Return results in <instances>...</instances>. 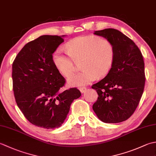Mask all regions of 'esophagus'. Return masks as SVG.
Returning a JSON list of instances; mask_svg holds the SVG:
<instances>
[{
  "label": "esophagus",
  "mask_w": 156,
  "mask_h": 156,
  "mask_svg": "<svg viewBox=\"0 0 156 156\" xmlns=\"http://www.w3.org/2000/svg\"><path fill=\"white\" fill-rule=\"evenodd\" d=\"M79 90H80V91L82 92V93H84V92H85V91L87 90V88L80 87V88H79Z\"/></svg>",
  "instance_id": "34e87169"
}]
</instances>
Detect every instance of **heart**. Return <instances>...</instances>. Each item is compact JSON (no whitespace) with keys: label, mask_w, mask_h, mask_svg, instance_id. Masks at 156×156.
<instances>
[{"label":"heart","mask_w":156,"mask_h":156,"mask_svg":"<svg viewBox=\"0 0 156 156\" xmlns=\"http://www.w3.org/2000/svg\"><path fill=\"white\" fill-rule=\"evenodd\" d=\"M67 51L58 48L53 55L54 65L61 74L68 77L76 70V62H81V72L68 79L70 87H82L98 77H104L110 71L115 58L111 43L94 36L76 37L66 44Z\"/></svg>","instance_id":"obj_1"}]
</instances>
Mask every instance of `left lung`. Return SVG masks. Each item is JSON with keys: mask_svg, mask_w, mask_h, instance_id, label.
I'll return each instance as SVG.
<instances>
[{"mask_svg": "<svg viewBox=\"0 0 156 156\" xmlns=\"http://www.w3.org/2000/svg\"><path fill=\"white\" fill-rule=\"evenodd\" d=\"M94 35L105 38L112 44L115 58L108 74L92 88L98 99L92 106L101 121L117 123L133 115L143 94L145 86L144 62L135 43L115 29L96 31Z\"/></svg>", "mask_w": 156, "mask_h": 156, "instance_id": "8db88e82", "label": "left lung"}]
</instances>
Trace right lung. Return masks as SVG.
Masks as SVG:
<instances>
[{
  "mask_svg": "<svg viewBox=\"0 0 156 156\" xmlns=\"http://www.w3.org/2000/svg\"><path fill=\"white\" fill-rule=\"evenodd\" d=\"M65 35H41L27 43L12 64V84L18 107L37 127L62 126L74 99L81 96L76 88L61 92L65 79L56 68L53 54Z\"/></svg>",
  "mask_w": 156,
  "mask_h": 156,
  "instance_id": "add662e5",
  "label": "right lung"
}]
</instances>
